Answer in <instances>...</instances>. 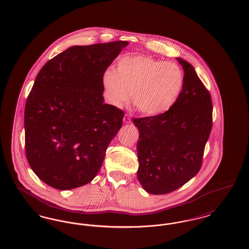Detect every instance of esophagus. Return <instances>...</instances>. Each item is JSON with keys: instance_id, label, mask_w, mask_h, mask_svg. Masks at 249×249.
<instances>
[{"instance_id": "34e87169", "label": "esophagus", "mask_w": 249, "mask_h": 249, "mask_svg": "<svg viewBox=\"0 0 249 249\" xmlns=\"http://www.w3.org/2000/svg\"><path fill=\"white\" fill-rule=\"evenodd\" d=\"M123 122L125 123V124H129L131 122V119H130V116L129 114H126L125 115V117H124V119H123Z\"/></svg>"}]
</instances>
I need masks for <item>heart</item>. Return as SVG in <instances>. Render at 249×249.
I'll list each match as a JSON object with an SVG mask.
<instances>
[{
  "label": "heart",
  "instance_id": "1",
  "mask_svg": "<svg viewBox=\"0 0 249 249\" xmlns=\"http://www.w3.org/2000/svg\"><path fill=\"white\" fill-rule=\"evenodd\" d=\"M184 72L176 63L146 56H127L115 70H107L104 84L108 97L119 106L129 100L145 116L155 117L171 110L182 93Z\"/></svg>",
  "mask_w": 249,
  "mask_h": 249
}]
</instances>
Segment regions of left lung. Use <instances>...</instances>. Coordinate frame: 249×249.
I'll list each match as a JSON object with an SVG mask.
<instances>
[{
    "label": "left lung",
    "instance_id": "obj_1",
    "mask_svg": "<svg viewBox=\"0 0 249 249\" xmlns=\"http://www.w3.org/2000/svg\"><path fill=\"white\" fill-rule=\"evenodd\" d=\"M177 59L185 83L175 107L160 116L132 119L139 130L137 178L155 195L175 191L198 174L213 124L211 95L193 66Z\"/></svg>",
    "mask_w": 249,
    "mask_h": 249
}]
</instances>
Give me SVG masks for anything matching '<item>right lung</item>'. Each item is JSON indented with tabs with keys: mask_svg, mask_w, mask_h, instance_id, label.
Returning <instances> with one entry per match:
<instances>
[{
	"mask_svg": "<svg viewBox=\"0 0 249 249\" xmlns=\"http://www.w3.org/2000/svg\"><path fill=\"white\" fill-rule=\"evenodd\" d=\"M128 45L73 46L38 72L25 106V151L48 186L75 189L100 171L124 118L121 109L104 104V74Z\"/></svg>",
	"mask_w": 249,
	"mask_h": 249,
	"instance_id": "right-lung-1",
	"label": "right lung"
}]
</instances>
